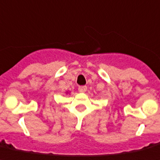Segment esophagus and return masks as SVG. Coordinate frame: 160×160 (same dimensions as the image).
<instances>
[{"label":"esophagus","instance_id":"34e87169","mask_svg":"<svg viewBox=\"0 0 160 160\" xmlns=\"http://www.w3.org/2000/svg\"><path fill=\"white\" fill-rule=\"evenodd\" d=\"M87 86H80V87H78V91L79 92L83 93V92H85V91H87Z\"/></svg>","mask_w":160,"mask_h":160}]
</instances>
